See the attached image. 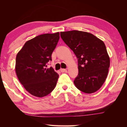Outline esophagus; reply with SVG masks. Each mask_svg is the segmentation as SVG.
Returning <instances> with one entry per match:
<instances>
[{
	"label": "esophagus",
	"mask_w": 127,
	"mask_h": 127,
	"mask_svg": "<svg viewBox=\"0 0 127 127\" xmlns=\"http://www.w3.org/2000/svg\"><path fill=\"white\" fill-rule=\"evenodd\" d=\"M61 71L62 72H67V70H66V69H61Z\"/></svg>",
	"instance_id": "1"
}]
</instances>
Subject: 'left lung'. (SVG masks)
Returning a JSON list of instances; mask_svg holds the SVG:
<instances>
[{"label": "left lung", "instance_id": "obj_1", "mask_svg": "<svg viewBox=\"0 0 127 127\" xmlns=\"http://www.w3.org/2000/svg\"><path fill=\"white\" fill-rule=\"evenodd\" d=\"M61 36L78 59L76 87L86 94L97 91L106 80L110 66L104 42L93 34L77 30L61 32Z\"/></svg>", "mask_w": 127, "mask_h": 127}]
</instances>
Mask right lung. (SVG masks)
I'll use <instances>...</instances> for the list:
<instances>
[{
  "instance_id": "1",
  "label": "right lung",
  "mask_w": 127,
  "mask_h": 127,
  "mask_svg": "<svg viewBox=\"0 0 127 127\" xmlns=\"http://www.w3.org/2000/svg\"><path fill=\"white\" fill-rule=\"evenodd\" d=\"M59 32L38 35L25 43L17 53L16 74L26 91L42 97L55 89L59 74L52 67L46 68L59 40Z\"/></svg>"
}]
</instances>
